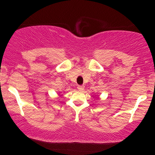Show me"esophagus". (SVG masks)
<instances>
[{
  "mask_svg": "<svg viewBox=\"0 0 155 155\" xmlns=\"http://www.w3.org/2000/svg\"><path fill=\"white\" fill-rule=\"evenodd\" d=\"M84 87H84V85H78V86H77L78 90L81 91L84 90Z\"/></svg>",
  "mask_w": 155,
  "mask_h": 155,
  "instance_id": "obj_1",
  "label": "esophagus"
}]
</instances>
